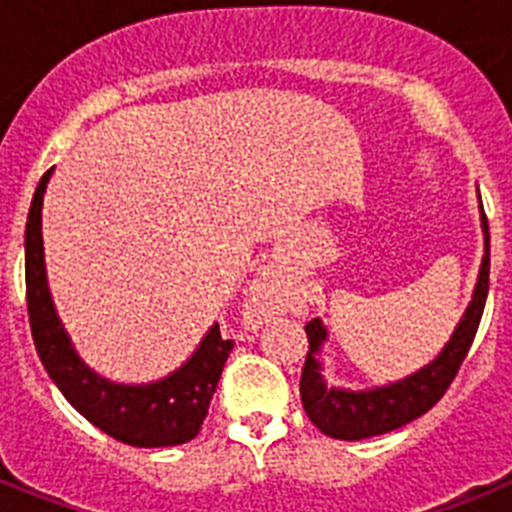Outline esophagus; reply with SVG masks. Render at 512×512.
I'll list each match as a JSON object with an SVG mask.
<instances>
[{
	"instance_id": "34e87169",
	"label": "esophagus",
	"mask_w": 512,
	"mask_h": 512,
	"mask_svg": "<svg viewBox=\"0 0 512 512\" xmlns=\"http://www.w3.org/2000/svg\"><path fill=\"white\" fill-rule=\"evenodd\" d=\"M248 307L256 318H266V315L282 310V279L274 266H264L253 277L251 287H248Z\"/></svg>"
}]
</instances>
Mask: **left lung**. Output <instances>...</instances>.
<instances>
[{"mask_svg": "<svg viewBox=\"0 0 512 512\" xmlns=\"http://www.w3.org/2000/svg\"><path fill=\"white\" fill-rule=\"evenodd\" d=\"M482 230H485V256L479 266L472 302H469L467 312L461 315L454 336L443 346L441 354L410 377L361 392L328 387L320 374L323 366L318 361L320 346L328 338V330L318 318L305 325L310 351H307L305 366H302L300 397L307 418L318 425L325 436L341 438V441H361V438H372L379 433H390L428 413L441 400L443 392L449 390V384L454 382L461 361L467 359L469 346L477 336L479 320L485 312L487 289H490V228H487L485 210H482Z\"/></svg>", "mask_w": 512, "mask_h": 512, "instance_id": "1", "label": "left lung"}]
</instances>
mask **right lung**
I'll return each instance as SVG.
<instances>
[{"label": "right lung", "mask_w": 512, "mask_h": 512, "mask_svg": "<svg viewBox=\"0 0 512 512\" xmlns=\"http://www.w3.org/2000/svg\"><path fill=\"white\" fill-rule=\"evenodd\" d=\"M51 174L53 169H48L40 179L25 225L27 315L45 372L89 423L117 441L140 449L192 441L200 433L233 341H225L215 323L187 364L151 384H117L92 372L63 330L45 277L40 212Z\"/></svg>", "instance_id": "obj_1"}]
</instances>
